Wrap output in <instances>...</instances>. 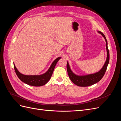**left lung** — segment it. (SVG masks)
Segmentation results:
<instances>
[{
    "label": "left lung",
    "instance_id": "8db88e82",
    "mask_svg": "<svg viewBox=\"0 0 121 121\" xmlns=\"http://www.w3.org/2000/svg\"><path fill=\"white\" fill-rule=\"evenodd\" d=\"M99 33L101 34V35L104 37L105 42H106V49H107V60L105 62V64H104L103 67L100 70L92 74H89L87 75H84V76H78L75 74L73 73L69 67V63L67 61V72L68 73V75L69 79H71L72 82L74 83L76 85L78 86L81 87H86L92 85L93 84H95L99 82L100 80L103 77L105 73L107 70V69L108 67V65L109 63V50L108 47V42L107 39H106L104 35L102 33V32L100 31H98Z\"/></svg>",
    "mask_w": 121,
    "mask_h": 121
}]
</instances>
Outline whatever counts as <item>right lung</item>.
Listing matches in <instances>:
<instances>
[{"label":"right lung","instance_id":"right-lung-1","mask_svg":"<svg viewBox=\"0 0 121 121\" xmlns=\"http://www.w3.org/2000/svg\"><path fill=\"white\" fill-rule=\"evenodd\" d=\"M61 58L60 57H58L55 60L50 68L44 74L40 75H25L21 74L16 68L14 64V69L17 76L22 81L28 85L33 86H41L45 85L49 81L51 77H52L53 70L57 61Z\"/></svg>","mask_w":121,"mask_h":121}]
</instances>
